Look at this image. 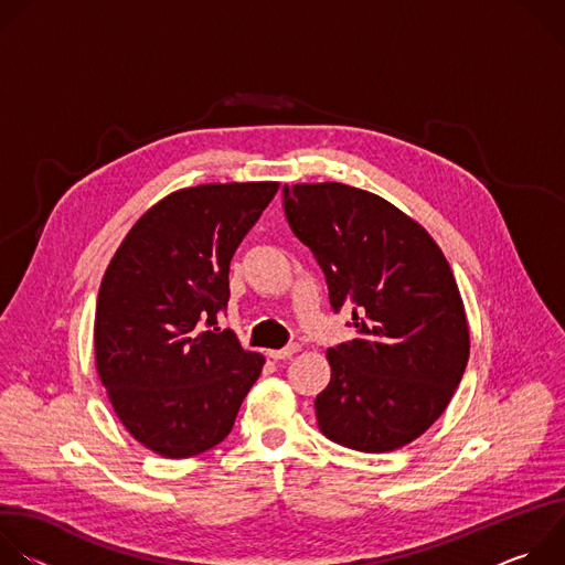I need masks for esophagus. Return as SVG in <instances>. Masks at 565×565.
<instances>
[{"mask_svg": "<svg viewBox=\"0 0 565 565\" xmlns=\"http://www.w3.org/2000/svg\"><path fill=\"white\" fill-rule=\"evenodd\" d=\"M297 351H299V344H288V347L279 349V351H268V358H273V360H288V358H292Z\"/></svg>", "mask_w": 565, "mask_h": 565, "instance_id": "esophagus-1", "label": "esophagus"}]
</instances>
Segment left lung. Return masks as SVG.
<instances>
[{
  "mask_svg": "<svg viewBox=\"0 0 565 565\" xmlns=\"http://www.w3.org/2000/svg\"><path fill=\"white\" fill-rule=\"evenodd\" d=\"M290 230L310 248L335 312L358 335L327 351L315 397L321 434L382 454L423 436L447 409L469 358L451 268L429 232L388 201L342 183L284 185Z\"/></svg>",
  "mask_w": 565,
  "mask_h": 565,
  "instance_id": "8db88e82",
  "label": "left lung"
}]
</instances>
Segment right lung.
Returning a JSON list of instances; mask_svg holds the SVG:
<instances>
[{"instance_id":"obj_1","label":"right lung","mask_w":565,"mask_h":565,"mask_svg":"<svg viewBox=\"0 0 565 565\" xmlns=\"http://www.w3.org/2000/svg\"><path fill=\"white\" fill-rule=\"evenodd\" d=\"M279 183L179 190L129 230L100 284L96 369L127 431L166 458L218 445L264 369L232 331L230 262Z\"/></svg>"}]
</instances>
